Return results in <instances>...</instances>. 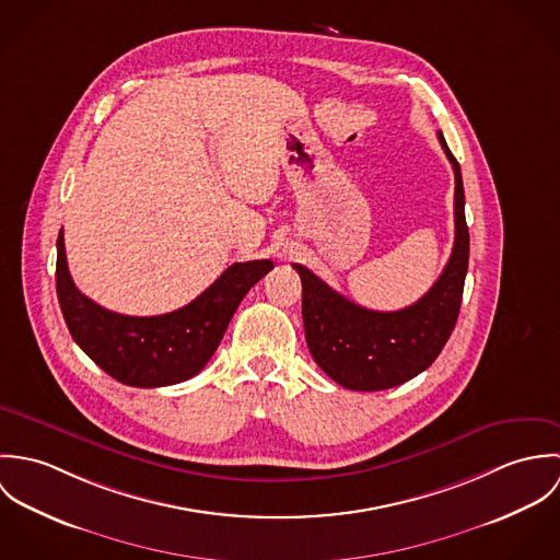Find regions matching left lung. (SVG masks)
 Wrapping results in <instances>:
<instances>
[{
	"label": "left lung",
	"mask_w": 560,
	"mask_h": 560,
	"mask_svg": "<svg viewBox=\"0 0 560 560\" xmlns=\"http://www.w3.org/2000/svg\"><path fill=\"white\" fill-rule=\"evenodd\" d=\"M438 140L455 172V243L442 276L416 304L395 313L369 311L295 265L308 349L320 371L347 390H388L420 375L435 362L459 317L470 252L466 196L462 167L442 131Z\"/></svg>",
	"instance_id": "obj_1"
}]
</instances>
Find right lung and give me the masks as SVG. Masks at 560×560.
I'll use <instances>...</instances> for the list:
<instances>
[{"instance_id": "right-lung-1", "label": "right lung", "mask_w": 560, "mask_h": 560, "mask_svg": "<svg viewBox=\"0 0 560 560\" xmlns=\"http://www.w3.org/2000/svg\"><path fill=\"white\" fill-rule=\"evenodd\" d=\"M271 269V260L235 262L187 306L160 317H127L80 293L69 273L60 231L56 289L73 340L96 366L120 384L161 388L205 369L245 293Z\"/></svg>"}]
</instances>
